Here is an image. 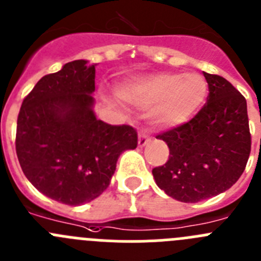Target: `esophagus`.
<instances>
[{
    "instance_id": "34e87169",
    "label": "esophagus",
    "mask_w": 261,
    "mask_h": 261,
    "mask_svg": "<svg viewBox=\"0 0 261 261\" xmlns=\"http://www.w3.org/2000/svg\"><path fill=\"white\" fill-rule=\"evenodd\" d=\"M149 141H150V137L145 132H141L140 135H138V146L140 147L145 146Z\"/></svg>"
}]
</instances>
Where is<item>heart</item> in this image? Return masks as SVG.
<instances>
[{
	"label": "heart",
	"mask_w": 261,
	"mask_h": 261,
	"mask_svg": "<svg viewBox=\"0 0 261 261\" xmlns=\"http://www.w3.org/2000/svg\"><path fill=\"white\" fill-rule=\"evenodd\" d=\"M119 94L126 101L150 107L152 123L172 128L186 123L200 109L207 95V83L198 73L159 72L128 81Z\"/></svg>",
	"instance_id": "b5f03b06"
}]
</instances>
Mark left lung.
<instances>
[{"label":"left lung","instance_id":"8db88e82","mask_svg":"<svg viewBox=\"0 0 261 261\" xmlns=\"http://www.w3.org/2000/svg\"><path fill=\"white\" fill-rule=\"evenodd\" d=\"M208 97L194 118L159 133L169 147L152 176L166 194L195 203L228 190L241 177L251 152L247 102L226 79L203 72Z\"/></svg>","mask_w":261,"mask_h":261}]
</instances>
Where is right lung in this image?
<instances>
[{"mask_svg": "<svg viewBox=\"0 0 261 261\" xmlns=\"http://www.w3.org/2000/svg\"><path fill=\"white\" fill-rule=\"evenodd\" d=\"M95 66L80 59L40 79L23 99L16 121L15 149L25 177L64 204L99 197L121 152L138 143L133 126L95 118Z\"/></svg>", "mask_w": 261, "mask_h": 261, "instance_id": "right-lung-1", "label": "right lung"}]
</instances>
